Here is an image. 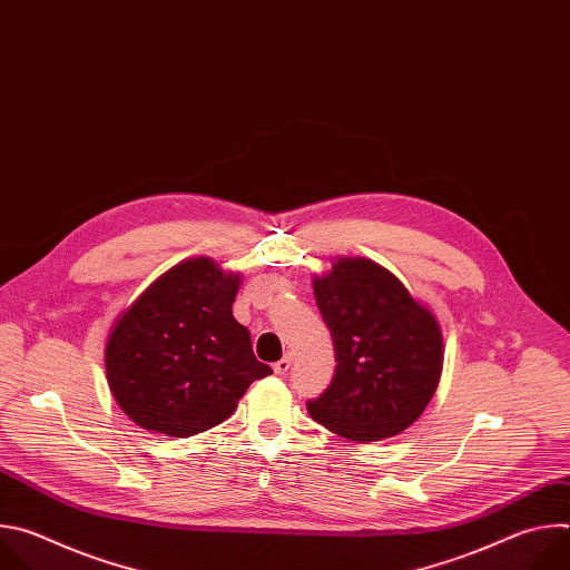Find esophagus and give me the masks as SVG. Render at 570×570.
<instances>
[{
    "label": "esophagus",
    "instance_id": "obj_1",
    "mask_svg": "<svg viewBox=\"0 0 570 570\" xmlns=\"http://www.w3.org/2000/svg\"><path fill=\"white\" fill-rule=\"evenodd\" d=\"M291 363H293V358L291 356H284L282 361H277L275 365H273V370H275V374H279V376H284L288 370H291Z\"/></svg>",
    "mask_w": 570,
    "mask_h": 570
}]
</instances>
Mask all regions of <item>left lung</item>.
<instances>
[{
  "label": "left lung",
  "instance_id": "left-lung-1",
  "mask_svg": "<svg viewBox=\"0 0 570 570\" xmlns=\"http://www.w3.org/2000/svg\"><path fill=\"white\" fill-rule=\"evenodd\" d=\"M315 304L334 338L336 374L308 415L352 442H379L413 426L444 365L438 317L387 268L338 257L313 277Z\"/></svg>",
  "mask_w": 570,
  "mask_h": 570
}]
</instances>
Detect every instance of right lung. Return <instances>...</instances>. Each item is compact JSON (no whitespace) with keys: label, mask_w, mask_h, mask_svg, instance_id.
Masks as SVG:
<instances>
[{"label":"right lung","mask_w":570,"mask_h":570,"mask_svg":"<svg viewBox=\"0 0 570 570\" xmlns=\"http://www.w3.org/2000/svg\"><path fill=\"white\" fill-rule=\"evenodd\" d=\"M240 286L209 257L161 273L108 334L106 376L119 409L141 429L191 438L225 422L253 381L273 374L232 315Z\"/></svg>","instance_id":"right-lung-1"}]
</instances>
